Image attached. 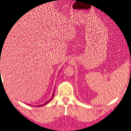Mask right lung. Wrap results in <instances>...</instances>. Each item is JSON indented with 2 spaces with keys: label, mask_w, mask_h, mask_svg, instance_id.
<instances>
[{
  "label": "right lung",
  "mask_w": 131,
  "mask_h": 131,
  "mask_svg": "<svg viewBox=\"0 0 131 131\" xmlns=\"http://www.w3.org/2000/svg\"><path fill=\"white\" fill-rule=\"evenodd\" d=\"M2 47H3V46H2ZM0 51H1V52H2V50H1V49H0ZM53 96H54V94H53ZM52 98H53V97H52ZM52 99H50V100H49V101H47V102H45V104H42V105H40V106H45V104H47V103H49V102H50V101H51V100H52ZM29 105H30V104H29Z\"/></svg>",
  "instance_id": "right-lung-1"
}]
</instances>
